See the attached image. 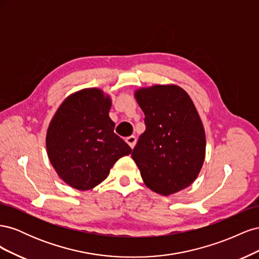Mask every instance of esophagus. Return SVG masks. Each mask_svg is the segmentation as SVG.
<instances>
[{
	"label": "esophagus",
	"mask_w": 259,
	"mask_h": 259,
	"mask_svg": "<svg viewBox=\"0 0 259 259\" xmlns=\"http://www.w3.org/2000/svg\"><path fill=\"white\" fill-rule=\"evenodd\" d=\"M126 143L130 145V147L133 149L135 147L136 143H137V138L135 136H130L126 138Z\"/></svg>",
	"instance_id": "obj_1"
}]
</instances>
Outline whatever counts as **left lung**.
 <instances>
[{
    "label": "left lung",
    "mask_w": 259,
    "mask_h": 259,
    "mask_svg": "<svg viewBox=\"0 0 259 259\" xmlns=\"http://www.w3.org/2000/svg\"><path fill=\"white\" fill-rule=\"evenodd\" d=\"M134 96L146 131L132 153L145 185L174 194L197 179L205 159V131L188 93L175 84L140 88Z\"/></svg>",
    "instance_id": "left-lung-1"
}]
</instances>
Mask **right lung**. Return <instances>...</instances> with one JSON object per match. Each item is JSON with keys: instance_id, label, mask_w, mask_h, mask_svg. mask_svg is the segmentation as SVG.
Here are the masks:
<instances>
[{"instance_id": "1", "label": "right lung", "mask_w": 259, "mask_h": 259, "mask_svg": "<svg viewBox=\"0 0 259 259\" xmlns=\"http://www.w3.org/2000/svg\"><path fill=\"white\" fill-rule=\"evenodd\" d=\"M111 97L100 89L69 95L46 133V150L57 175L70 187L90 190L108 177L114 163L132 152L114 134Z\"/></svg>"}]
</instances>
